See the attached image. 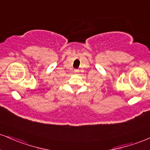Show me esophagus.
<instances>
[{
	"label": "esophagus",
	"instance_id": "34e87169",
	"mask_svg": "<svg viewBox=\"0 0 150 150\" xmlns=\"http://www.w3.org/2000/svg\"><path fill=\"white\" fill-rule=\"evenodd\" d=\"M79 70H75V73H78Z\"/></svg>",
	"mask_w": 150,
	"mask_h": 150
}]
</instances>
